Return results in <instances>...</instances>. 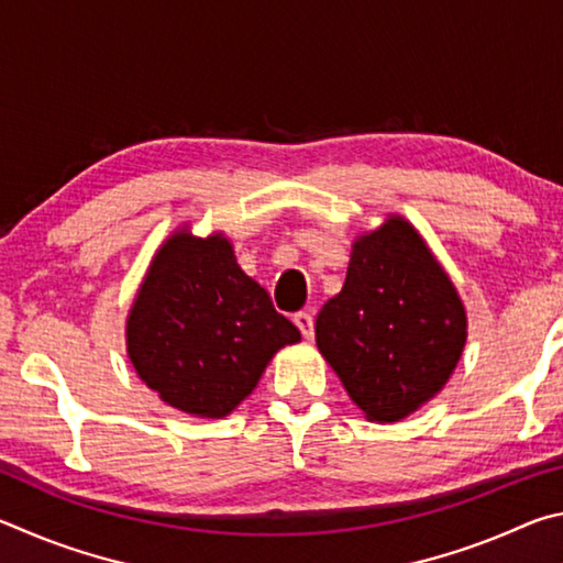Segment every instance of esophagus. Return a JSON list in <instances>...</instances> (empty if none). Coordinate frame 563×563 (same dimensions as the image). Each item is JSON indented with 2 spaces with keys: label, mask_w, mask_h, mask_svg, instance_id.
I'll return each instance as SVG.
<instances>
[{
  "label": "esophagus",
  "mask_w": 563,
  "mask_h": 563,
  "mask_svg": "<svg viewBox=\"0 0 563 563\" xmlns=\"http://www.w3.org/2000/svg\"><path fill=\"white\" fill-rule=\"evenodd\" d=\"M294 323H297V329L301 331L303 339H313V317L309 311L294 313Z\"/></svg>",
  "instance_id": "obj_1"
}]
</instances>
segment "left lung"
I'll use <instances>...</instances> for the list:
<instances>
[{"instance_id": "8db88e82", "label": "left lung", "mask_w": 563, "mask_h": 563, "mask_svg": "<svg viewBox=\"0 0 563 563\" xmlns=\"http://www.w3.org/2000/svg\"><path fill=\"white\" fill-rule=\"evenodd\" d=\"M467 336L457 291L400 217L353 244L346 282L317 317V343L366 418L410 416L445 386Z\"/></svg>"}]
</instances>
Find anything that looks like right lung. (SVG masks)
<instances>
[{
	"label": "right lung",
	"mask_w": 563,
	"mask_h": 563,
	"mask_svg": "<svg viewBox=\"0 0 563 563\" xmlns=\"http://www.w3.org/2000/svg\"><path fill=\"white\" fill-rule=\"evenodd\" d=\"M301 339L214 234H175L151 264L128 317V356L147 388L183 412L224 418L266 363Z\"/></svg>",
	"instance_id": "add662e5"
}]
</instances>
